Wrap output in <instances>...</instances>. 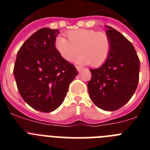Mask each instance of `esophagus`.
<instances>
[{
  "mask_svg": "<svg viewBox=\"0 0 150 150\" xmlns=\"http://www.w3.org/2000/svg\"><path fill=\"white\" fill-rule=\"evenodd\" d=\"M76 68L78 71H81L83 70V67H80V66H76Z\"/></svg>",
  "mask_w": 150,
  "mask_h": 150,
  "instance_id": "34e87169",
  "label": "esophagus"
}]
</instances>
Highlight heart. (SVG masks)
Listing matches in <instances>:
<instances>
[{
    "label": "heart",
    "instance_id": "obj_1",
    "mask_svg": "<svg viewBox=\"0 0 150 150\" xmlns=\"http://www.w3.org/2000/svg\"><path fill=\"white\" fill-rule=\"evenodd\" d=\"M68 40L57 37L54 46L62 59L71 62L78 51L79 55L75 63L82 65L89 64L99 67L106 62L111 50V42L106 33L94 29H78L67 33Z\"/></svg>",
    "mask_w": 150,
    "mask_h": 150
}]
</instances>
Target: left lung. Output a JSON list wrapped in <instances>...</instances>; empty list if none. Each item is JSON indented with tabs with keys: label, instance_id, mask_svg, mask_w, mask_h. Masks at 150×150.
<instances>
[{
	"label": "left lung",
	"instance_id": "1",
	"mask_svg": "<svg viewBox=\"0 0 150 150\" xmlns=\"http://www.w3.org/2000/svg\"><path fill=\"white\" fill-rule=\"evenodd\" d=\"M111 42L110 55L100 67L90 69L88 89L91 101L107 111L121 108L131 99L139 81L140 60L133 45L120 32L105 26Z\"/></svg>",
	"mask_w": 150,
	"mask_h": 150
}]
</instances>
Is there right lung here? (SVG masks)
Masks as SVG:
<instances>
[{"mask_svg":"<svg viewBox=\"0 0 150 150\" xmlns=\"http://www.w3.org/2000/svg\"><path fill=\"white\" fill-rule=\"evenodd\" d=\"M59 30L43 28L17 53L13 74L23 100L34 110L50 112L63 103L77 75L74 65L60 56L54 43Z\"/></svg>","mask_w":150,"mask_h":150,"instance_id":"obj_1","label":"right lung"}]
</instances>
